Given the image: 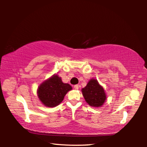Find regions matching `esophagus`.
I'll list each match as a JSON object with an SVG mask.
<instances>
[{
  "label": "esophagus",
  "mask_w": 147,
  "mask_h": 147,
  "mask_svg": "<svg viewBox=\"0 0 147 147\" xmlns=\"http://www.w3.org/2000/svg\"><path fill=\"white\" fill-rule=\"evenodd\" d=\"M74 88L75 89H78L79 87H78V84H76V85H74Z\"/></svg>",
  "instance_id": "1"
}]
</instances>
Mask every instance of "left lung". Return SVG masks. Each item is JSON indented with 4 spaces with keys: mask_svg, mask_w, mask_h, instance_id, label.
I'll return each mask as SVG.
<instances>
[{
    "mask_svg": "<svg viewBox=\"0 0 147 147\" xmlns=\"http://www.w3.org/2000/svg\"><path fill=\"white\" fill-rule=\"evenodd\" d=\"M82 91L86 101L91 106L100 107L106 99L103 88L99 85L95 79L89 80L85 88L82 89Z\"/></svg>",
    "mask_w": 147,
    "mask_h": 147,
    "instance_id": "obj_1",
    "label": "left lung"
}]
</instances>
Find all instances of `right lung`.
Wrapping results in <instances>:
<instances>
[{
    "label": "right lung",
    "mask_w": 147,
    "mask_h": 147,
    "mask_svg": "<svg viewBox=\"0 0 147 147\" xmlns=\"http://www.w3.org/2000/svg\"><path fill=\"white\" fill-rule=\"evenodd\" d=\"M71 89L72 87L69 84L62 82L60 77L56 74L39 86L38 95L45 106L51 108L60 104L65 95Z\"/></svg>",
    "instance_id": "obj_1"
}]
</instances>
